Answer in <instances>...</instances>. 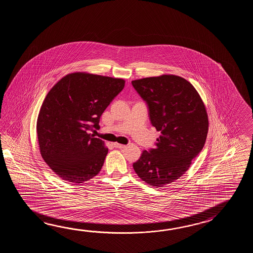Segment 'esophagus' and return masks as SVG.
I'll return each instance as SVG.
<instances>
[{
    "instance_id": "obj_1",
    "label": "esophagus",
    "mask_w": 253,
    "mask_h": 253,
    "mask_svg": "<svg viewBox=\"0 0 253 253\" xmlns=\"http://www.w3.org/2000/svg\"><path fill=\"white\" fill-rule=\"evenodd\" d=\"M114 146L116 147V148H119V149H123L126 147V145H121V144H119V143H114Z\"/></svg>"
}]
</instances>
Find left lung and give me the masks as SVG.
I'll return each mask as SVG.
<instances>
[{
	"mask_svg": "<svg viewBox=\"0 0 253 253\" xmlns=\"http://www.w3.org/2000/svg\"><path fill=\"white\" fill-rule=\"evenodd\" d=\"M132 85L147 105L151 124L161 132L156 148L143 151L133 167L144 182L163 187L181 177L204 148L206 108L194 86L179 76L145 78Z\"/></svg>",
	"mask_w": 253,
	"mask_h": 253,
	"instance_id": "left-lung-1",
	"label": "left lung"
}]
</instances>
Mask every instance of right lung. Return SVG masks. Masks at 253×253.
Here are the masks:
<instances>
[{
    "mask_svg": "<svg viewBox=\"0 0 253 253\" xmlns=\"http://www.w3.org/2000/svg\"><path fill=\"white\" fill-rule=\"evenodd\" d=\"M124 86L122 79L75 72L48 91L37 120L39 145L62 180L78 184L100 172L108 147L89 132L99 128L101 115Z\"/></svg>",
    "mask_w": 253,
    "mask_h": 253,
    "instance_id": "add662e5",
    "label": "right lung"
}]
</instances>
